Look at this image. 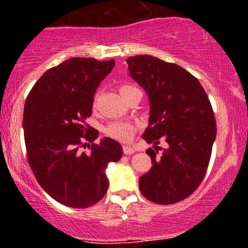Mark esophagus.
Segmentation results:
<instances>
[{"label":"esophagus","instance_id":"34e87169","mask_svg":"<svg viewBox=\"0 0 248 248\" xmlns=\"http://www.w3.org/2000/svg\"><path fill=\"white\" fill-rule=\"evenodd\" d=\"M124 153L126 154V155H132V154L136 153V149L133 147H129V146H124Z\"/></svg>","mask_w":248,"mask_h":248}]
</instances>
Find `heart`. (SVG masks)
I'll return each instance as SVG.
<instances>
[{"label":"heart","mask_w":248,"mask_h":248,"mask_svg":"<svg viewBox=\"0 0 248 248\" xmlns=\"http://www.w3.org/2000/svg\"><path fill=\"white\" fill-rule=\"evenodd\" d=\"M132 88H135V87L124 85V86H121L120 88L121 94L122 93L127 92V91L132 90ZM135 130H136V126L133 124V122H129V121H114L105 128V133H106L108 136H110V138L122 142H128L132 140Z\"/></svg>","instance_id":"1"}]
</instances>
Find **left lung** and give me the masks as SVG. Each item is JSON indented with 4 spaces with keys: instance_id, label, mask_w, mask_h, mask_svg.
I'll use <instances>...</instances> for the list:
<instances>
[{
    "instance_id": "obj_1",
    "label": "left lung",
    "mask_w": 248,
    "mask_h": 248,
    "mask_svg": "<svg viewBox=\"0 0 248 248\" xmlns=\"http://www.w3.org/2000/svg\"><path fill=\"white\" fill-rule=\"evenodd\" d=\"M129 76L149 100V124L142 138L153 167L139 179L142 195L156 204L189 197L205 176L217 135L215 114L201 82L179 65L148 55L126 59ZM160 138L168 148L157 156Z\"/></svg>"
}]
</instances>
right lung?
I'll list each match as a JSON object with an SVG mask.
<instances>
[{
	"instance_id": "right-lung-1",
	"label": "right lung",
	"mask_w": 248,
	"mask_h": 248,
	"mask_svg": "<svg viewBox=\"0 0 248 248\" xmlns=\"http://www.w3.org/2000/svg\"><path fill=\"white\" fill-rule=\"evenodd\" d=\"M114 65V59L70 58L47 70L25 100L28 161L39 186L62 205L85 209L98 203L108 189V164L124 154L109 138L92 143L88 154L79 152L98 138L85 119L92 114L96 88Z\"/></svg>"
}]
</instances>
